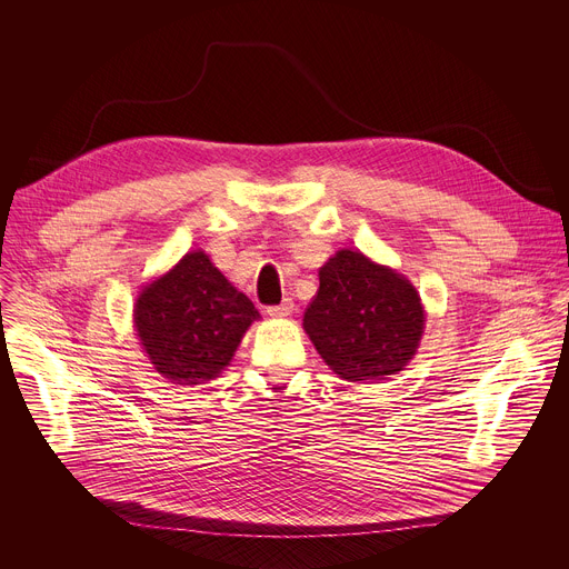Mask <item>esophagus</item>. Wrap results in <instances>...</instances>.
I'll return each mask as SVG.
<instances>
[{
	"instance_id": "34e87169",
	"label": "esophagus",
	"mask_w": 569,
	"mask_h": 569,
	"mask_svg": "<svg viewBox=\"0 0 569 569\" xmlns=\"http://www.w3.org/2000/svg\"><path fill=\"white\" fill-rule=\"evenodd\" d=\"M292 310H295L292 299H283L279 306H270V308H268V315H270V317H288Z\"/></svg>"
}]
</instances>
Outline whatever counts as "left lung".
Here are the masks:
<instances>
[{
    "label": "left lung",
    "mask_w": 569,
    "mask_h": 569,
    "mask_svg": "<svg viewBox=\"0 0 569 569\" xmlns=\"http://www.w3.org/2000/svg\"><path fill=\"white\" fill-rule=\"evenodd\" d=\"M423 323L417 288L351 250L319 270V290L303 315V329L323 362L351 382L400 371L419 349Z\"/></svg>",
    "instance_id": "1"
}]
</instances>
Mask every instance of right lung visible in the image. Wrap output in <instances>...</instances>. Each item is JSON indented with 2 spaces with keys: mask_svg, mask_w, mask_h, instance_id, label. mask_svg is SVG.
<instances>
[{
  "mask_svg": "<svg viewBox=\"0 0 569 569\" xmlns=\"http://www.w3.org/2000/svg\"><path fill=\"white\" fill-rule=\"evenodd\" d=\"M259 317L204 252L187 254L137 299L134 327L150 362L178 385L216 378Z\"/></svg>",
  "mask_w": 569,
  "mask_h": 569,
  "instance_id": "add662e5",
  "label": "right lung"
}]
</instances>
